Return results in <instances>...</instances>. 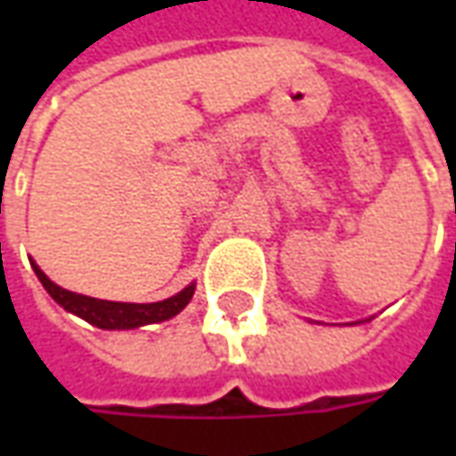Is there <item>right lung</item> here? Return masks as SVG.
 I'll use <instances>...</instances> for the list:
<instances>
[{"instance_id": "add662e5", "label": "right lung", "mask_w": 456, "mask_h": 456, "mask_svg": "<svg viewBox=\"0 0 456 456\" xmlns=\"http://www.w3.org/2000/svg\"><path fill=\"white\" fill-rule=\"evenodd\" d=\"M34 271L58 305H63L68 313L83 317L90 325L102 327V330H134V327L170 320L188 305L190 297L195 293V286H188L185 290H180L178 296L160 300V303H143V305H139V303H112V300H97V297L70 293L65 288L55 286L36 264Z\"/></svg>"}]
</instances>
